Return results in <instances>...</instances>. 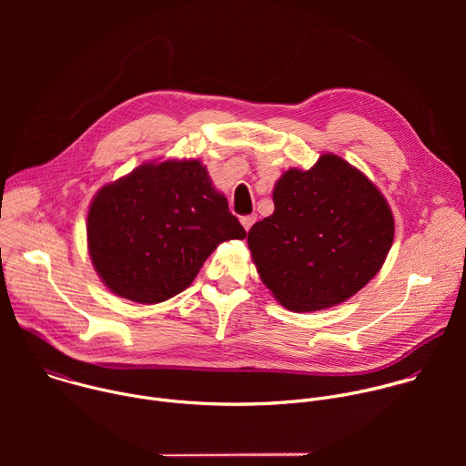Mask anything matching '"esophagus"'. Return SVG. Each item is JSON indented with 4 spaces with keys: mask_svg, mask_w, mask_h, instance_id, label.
Here are the masks:
<instances>
[{
    "mask_svg": "<svg viewBox=\"0 0 466 466\" xmlns=\"http://www.w3.org/2000/svg\"><path fill=\"white\" fill-rule=\"evenodd\" d=\"M256 223V216H243L241 218V225L245 230H250V227Z\"/></svg>",
    "mask_w": 466,
    "mask_h": 466,
    "instance_id": "obj_1",
    "label": "esophagus"
}]
</instances>
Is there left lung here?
<instances>
[{"mask_svg": "<svg viewBox=\"0 0 466 466\" xmlns=\"http://www.w3.org/2000/svg\"><path fill=\"white\" fill-rule=\"evenodd\" d=\"M273 216L248 230L261 282L291 311L345 302L381 269L394 219L385 197L338 155L286 171L273 191Z\"/></svg>", "mask_w": 466, "mask_h": 466, "instance_id": "left-lung-1", "label": "left lung"}]
</instances>
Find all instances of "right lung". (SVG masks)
I'll list each match as a JSON object with an SVG mask.
<instances>
[{
	"instance_id": "1",
	"label": "right lung",
	"mask_w": 466,
	"mask_h": 466,
	"mask_svg": "<svg viewBox=\"0 0 466 466\" xmlns=\"http://www.w3.org/2000/svg\"><path fill=\"white\" fill-rule=\"evenodd\" d=\"M86 234L103 284L140 304L178 295L219 243L247 236L198 160L142 164L103 186Z\"/></svg>"
}]
</instances>
